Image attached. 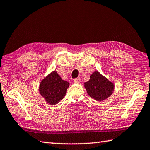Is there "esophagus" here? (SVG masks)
Masks as SVG:
<instances>
[{
	"label": "esophagus",
	"mask_w": 150,
	"mask_h": 150,
	"mask_svg": "<svg viewBox=\"0 0 150 150\" xmlns=\"http://www.w3.org/2000/svg\"><path fill=\"white\" fill-rule=\"evenodd\" d=\"M73 81H74L75 83L79 84V83H80V82H81V79L79 78H76V79H74V80H73Z\"/></svg>",
	"instance_id": "esophagus-1"
}]
</instances>
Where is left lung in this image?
Here are the masks:
<instances>
[{
	"mask_svg": "<svg viewBox=\"0 0 150 150\" xmlns=\"http://www.w3.org/2000/svg\"><path fill=\"white\" fill-rule=\"evenodd\" d=\"M84 86L88 94L97 101L104 100L110 97L114 89L112 82H110L98 71H95L90 76V79L85 82Z\"/></svg>",
	"mask_w": 150,
	"mask_h": 150,
	"instance_id": "8db88e82",
	"label": "left lung"
}]
</instances>
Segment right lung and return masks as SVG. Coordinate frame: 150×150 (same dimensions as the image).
<instances>
[{"mask_svg": "<svg viewBox=\"0 0 150 150\" xmlns=\"http://www.w3.org/2000/svg\"><path fill=\"white\" fill-rule=\"evenodd\" d=\"M69 86V82L63 81L56 71H53L40 82V93L47 103L56 104L65 96Z\"/></svg>", "mask_w": 150, "mask_h": 150, "instance_id": "add662e5", "label": "right lung"}]
</instances>
